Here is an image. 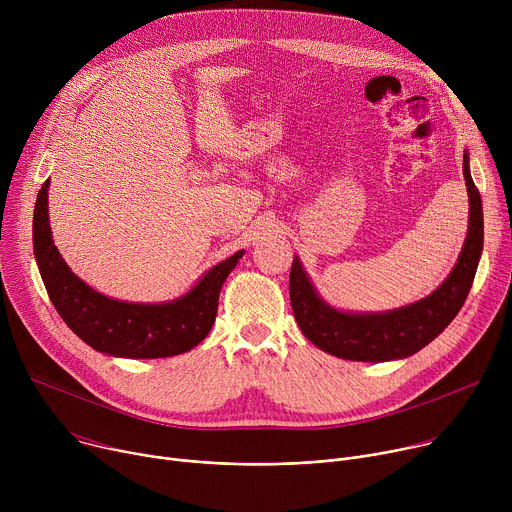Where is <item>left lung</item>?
<instances>
[{"instance_id":"1","label":"left lung","mask_w":512,"mask_h":512,"mask_svg":"<svg viewBox=\"0 0 512 512\" xmlns=\"http://www.w3.org/2000/svg\"><path fill=\"white\" fill-rule=\"evenodd\" d=\"M463 177L470 196V228L451 275L429 298L384 314H345L324 304L298 261L290 271V302L304 337L318 349L351 361H390L408 357L443 333L466 302L484 247L482 200L463 155Z\"/></svg>"}]
</instances>
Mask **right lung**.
Listing matches in <instances>:
<instances>
[{"instance_id":"add662e5","label":"right lung","mask_w":512,"mask_h":512,"mask_svg":"<svg viewBox=\"0 0 512 512\" xmlns=\"http://www.w3.org/2000/svg\"><path fill=\"white\" fill-rule=\"evenodd\" d=\"M46 190L49 179L42 183L34 206V257L51 302L79 339L96 351L130 359L179 355L206 339L216 320L220 288L243 251L212 267L175 302L130 304L112 300L83 284L63 261L51 237Z\"/></svg>"}]
</instances>
